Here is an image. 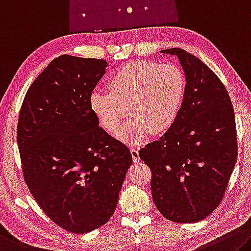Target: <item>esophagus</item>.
<instances>
[{"instance_id":"34e87169","label":"esophagus","mask_w":251,"mask_h":251,"mask_svg":"<svg viewBox=\"0 0 251 251\" xmlns=\"http://www.w3.org/2000/svg\"><path fill=\"white\" fill-rule=\"evenodd\" d=\"M130 153H132L134 162L140 161V151H138L137 147H134V146L130 147Z\"/></svg>"}]
</instances>
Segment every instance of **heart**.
<instances>
[{
  "instance_id": "obj_1",
  "label": "heart",
  "mask_w": 251,
  "mask_h": 251,
  "mask_svg": "<svg viewBox=\"0 0 251 251\" xmlns=\"http://www.w3.org/2000/svg\"><path fill=\"white\" fill-rule=\"evenodd\" d=\"M107 88L109 93H91V111L99 124L114 133L129 108L132 117L119 126L116 136L127 144L138 145L152 132L162 134L172 127L184 96L185 79L173 63L134 60L110 75Z\"/></svg>"
}]
</instances>
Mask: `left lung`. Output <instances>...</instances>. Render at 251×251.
<instances>
[{
	"label": "left lung",
	"instance_id": "obj_1",
	"mask_svg": "<svg viewBox=\"0 0 251 251\" xmlns=\"http://www.w3.org/2000/svg\"><path fill=\"white\" fill-rule=\"evenodd\" d=\"M185 75V90L174 124L140 151L152 171L156 208L177 224L205 219L220 204L237 162L233 107L217 75L200 59L172 48Z\"/></svg>",
	"mask_w": 251,
	"mask_h": 251
}]
</instances>
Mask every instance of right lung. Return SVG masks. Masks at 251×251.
Masks as SVG:
<instances>
[{
    "label": "right lung",
    "mask_w": 251,
    "mask_h": 251,
    "mask_svg": "<svg viewBox=\"0 0 251 251\" xmlns=\"http://www.w3.org/2000/svg\"><path fill=\"white\" fill-rule=\"evenodd\" d=\"M107 66L104 59H53L27 89L19 114L27 188L54 224L74 233L109 220L133 163L128 147L99 126L89 106Z\"/></svg>",
    "instance_id": "add662e5"
}]
</instances>
